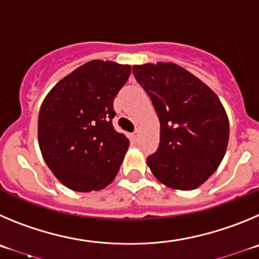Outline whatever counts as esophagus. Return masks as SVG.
I'll return each mask as SVG.
<instances>
[{"label":"esophagus","mask_w":259,"mask_h":259,"mask_svg":"<svg viewBox=\"0 0 259 259\" xmlns=\"http://www.w3.org/2000/svg\"><path fill=\"white\" fill-rule=\"evenodd\" d=\"M138 137H139V132H138V130H137V132H134V133H133V134H132V139H133V141H137V139H138Z\"/></svg>","instance_id":"1"}]
</instances>
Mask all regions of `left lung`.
<instances>
[{"mask_svg": "<svg viewBox=\"0 0 259 259\" xmlns=\"http://www.w3.org/2000/svg\"><path fill=\"white\" fill-rule=\"evenodd\" d=\"M160 120V143L147 157L153 176L166 187H200L225 157L228 117L215 93L174 63L133 66Z\"/></svg>", "mask_w": 259, "mask_h": 259, "instance_id": "8db88e82", "label": "left lung"}]
</instances>
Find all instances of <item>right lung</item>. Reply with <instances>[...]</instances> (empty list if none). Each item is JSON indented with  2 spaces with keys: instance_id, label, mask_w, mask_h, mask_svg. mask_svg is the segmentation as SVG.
I'll use <instances>...</instances> for the list:
<instances>
[{
  "instance_id": "obj_1",
  "label": "right lung",
  "mask_w": 259,
  "mask_h": 259,
  "mask_svg": "<svg viewBox=\"0 0 259 259\" xmlns=\"http://www.w3.org/2000/svg\"><path fill=\"white\" fill-rule=\"evenodd\" d=\"M130 66L92 60L62 78L38 113V144L58 181L77 192L103 190L115 179L129 139L112 125L113 99Z\"/></svg>"
}]
</instances>
